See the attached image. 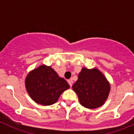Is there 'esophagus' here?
<instances>
[{
  "label": "esophagus",
  "mask_w": 134,
  "mask_h": 134,
  "mask_svg": "<svg viewBox=\"0 0 134 134\" xmlns=\"http://www.w3.org/2000/svg\"><path fill=\"white\" fill-rule=\"evenodd\" d=\"M68 84H69L70 86V87H72V80H71V79L68 80Z\"/></svg>",
  "instance_id": "obj_1"
}]
</instances>
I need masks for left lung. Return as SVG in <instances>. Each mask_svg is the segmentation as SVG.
I'll use <instances>...</instances> for the list:
<instances>
[{"label": "left lung", "mask_w": 134, "mask_h": 134, "mask_svg": "<svg viewBox=\"0 0 134 134\" xmlns=\"http://www.w3.org/2000/svg\"><path fill=\"white\" fill-rule=\"evenodd\" d=\"M79 101L83 107L95 109L102 106L110 92L108 80L97 68H82L78 80L73 85Z\"/></svg>", "instance_id": "1"}]
</instances>
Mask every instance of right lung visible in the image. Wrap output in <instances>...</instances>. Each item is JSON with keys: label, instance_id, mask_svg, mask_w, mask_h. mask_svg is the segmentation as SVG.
Masks as SVG:
<instances>
[{"label": "right lung", "instance_id": "add662e5", "mask_svg": "<svg viewBox=\"0 0 134 134\" xmlns=\"http://www.w3.org/2000/svg\"><path fill=\"white\" fill-rule=\"evenodd\" d=\"M25 87L35 103L51 105L58 100L62 93L69 88L70 86L51 66L41 65L27 74Z\"/></svg>", "mask_w": 134, "mask_h": 134}]
</instances>
